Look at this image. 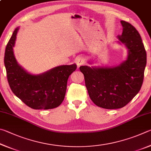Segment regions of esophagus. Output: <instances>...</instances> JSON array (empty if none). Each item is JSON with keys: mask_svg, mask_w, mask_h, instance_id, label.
Returning a JSON list of instances; mask_svg holds the SVG:
<instances>
[{"mask_svg": "<svg viewBox=\"0 0 151 151\" xmlns=\"http://www.w3.org/2000/svg\"><path fill=\"white\" fill-rule=\"evenodd\" d=\"M85 63H86V60L83 57L79 56L76 58V63H77L78 67H80V65L85 64Z\"/></svg>", "mask_w": 151, "mask_h": 151, "instance_id": "1", "label": "esophagus"}]
</instances>
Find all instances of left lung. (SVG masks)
Returning <instances> with one entry per match:
<instances>
[{
    "mask_svg": "<svg viewBox=\"0 0 151 151\" xmlns=\"http://www.w3.org/2000/svg\"><path fill=\"white\" fill-rule=\"evenodd\" d=\"M123 32L119 43L128 49L127 60L115 67H80L89 97L97 106L107 109L123 107L139 93L144 79L147 53L139 32L121 20Z\"/></svg>",
    "mask_w": 151,
    "mask_h": 151,
    "instance_id": "1",
    "label": "left lung"
}]
</instances>
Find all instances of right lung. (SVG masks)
Returning <instances> with one entry per match:
<instances>
[{
	"mask_svg": "<svg viewBox=\"0 0 151 151\" xmlns=\"http://www.w3.org/2000/svg\"><path fill=\"white\" fill-rule=\"evenodd\" d=\"M19 28H17L6 45L4 65L12 91L21 101L34 109H50L63 101L69 76L77 68L76 63L63 65L40 75L29 73L18 64L13 47Z\"/></svg>",
	"mask_w": 151,
	"mask_h": 151,
	"instance_id": "add662e5",
	"label": "right lung"
}]
</instances>
